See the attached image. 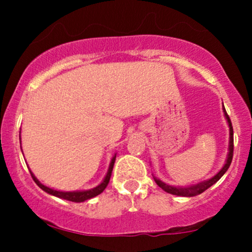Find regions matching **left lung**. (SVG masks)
<instances>
[{
  "mask_svg": "<svg viewBox=\"0 0 252 252\" xmlns=\"http://www.w3.org/2000/svg\"><path fill=\"white\" fill-rule=\"evenodd\" d=\"M224 114H225V117H226V120L228 122V126H230V147H228V155L226 158V163L224 164V167L220 169V172L213 176L212 179H210V180L200 182V184L194 185V186H190V187L169 186V185H166L164 182L158 180V179L154 178V180L156 184H158V186L161 187L164 192L170 193V194H174V195H179V196H194V195L201 194L202 192H205L207 189H210L212 185H215L216 182L225 174V172L228 169L231 162H232V158H233V128H232V123H231V120H230V117H228L225 108H224Z\"/></svg>",
  "mask_w": 252,
  "mask_h": 252,
  "instance_id": "8db88e82",
  "label": "left lung"
}]
</instances>
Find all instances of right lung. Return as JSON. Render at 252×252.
<instances>
[{
    "label": "right lung",
    "instance_id": "right-lung-1",
    "mask_svg": "<svg viewBox=\"0 0 252 252\" xmlns=\"http://www.w3.org/2000/svg\"><path fill=\"white\" fill-rule=\"evenodd\" d=\"M115 160H116V155L112 158L111 163H110V167H109V170H108V174H106L105 179H104L102 184L98 185V186L94 187V189H89V190H80V192H60V190H56V189H50V187H46L45 185H42L41 182L37 180V179L35 178V176H34V174L32 172H31V175H32V178H33V180L35 181V184L37 185V186H39L41 189L45 190V192H47L48 194L58 196V198L65 199V200H68V201L82 202V201L88 200V199L94 198V196H96L98 194H100V193H102L103 190L106 189V186H108V184L110 181V178H111V173H112V168H114Z\"/></svg>",
    "mask_w": 252,
    "mask_h": 252
}]
</instances>
